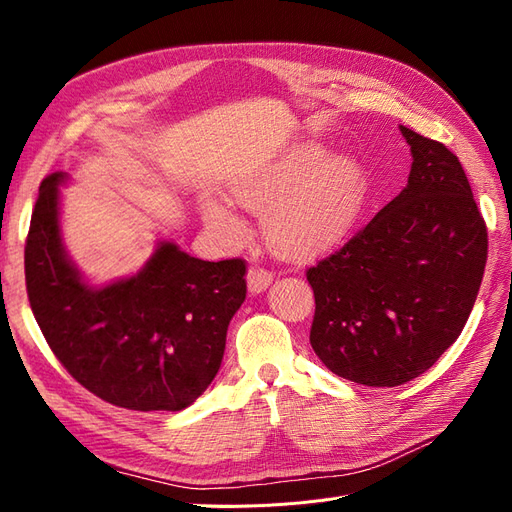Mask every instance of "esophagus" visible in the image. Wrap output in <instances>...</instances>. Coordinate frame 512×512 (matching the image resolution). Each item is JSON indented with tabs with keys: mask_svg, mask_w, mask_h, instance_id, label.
<instances>
[{
	"mask_svg": "<svg viewBox=\"0 0 512 512\" xmlns=\"http://www.w3.org/2000/svg\"><path fill=\"white\" fill-rule=\"evenodd\" d=\"M273 282V273L260 269V267H252L250 271H247V288H250L252 294H258V292H265Z\"/></svg>",
	"mask_w": 512,
	"mask_h": 512,
	"instance_id": "obj_1",
	"label": "esophagus"
}]
</instances>
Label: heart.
<instances>
[{"label":"heart","mask_w":512,"mask_h":512,"mask_svg":"<svg viewBox=\"0 0 512 512\" xmlns=\"http://www.w3.org/2000/svg\"><path fill=\"white\" fill-rule=\"evenodd\" d=\"M237 203L265 213L273 250L305 256L342 243L359 222L369 194L367 168L354 156H335L324 145H301L232 183ZM205 224L224 243L243 239L245 224L224 200L207 196Z\"/></svg>","instance_id":"1"}]
</instances>
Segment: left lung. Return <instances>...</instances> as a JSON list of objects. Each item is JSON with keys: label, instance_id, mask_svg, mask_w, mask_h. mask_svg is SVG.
Here are the masks:
<instances>
[{"label": "left lung", "instance_id": "obj_1", "mask_svg": "<svg viewBox=\"0 0 512 512\" xmlns=\"http://www.w3.org/2000/svg\"><path fill=\"white\" fill-rule=\"evenodd\" d=\"M408 185L342 250L307 269L318 359L339 378L399 386L427 371L468 322L487 226L453 151L399 126Z\"/></svg>", "mask_w": 512, "mask_h": 512}]
</instances>
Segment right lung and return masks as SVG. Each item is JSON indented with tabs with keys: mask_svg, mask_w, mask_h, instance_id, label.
I'll use <instances>...</instances> for the list:
<instances>
[{
	"mask_svg": "<svg viewBox=\"0 0 512 512\" xmlns=\"http://www.w3.org/2000/svg\"><path fill=\"white\" fill-rule=\"evenodd\" d=\"M66 173L40 183L25 243L27 297L70 376L108 404L177 412L207 391L245 301V262H209L158 241L141 271L89 284L61 237Z\"/></svg>",
	"mask_w": 512,
	"mask_h": 512,
	"instance_id": "add662e5",
	"label": "right lung"
}]
</instances>
